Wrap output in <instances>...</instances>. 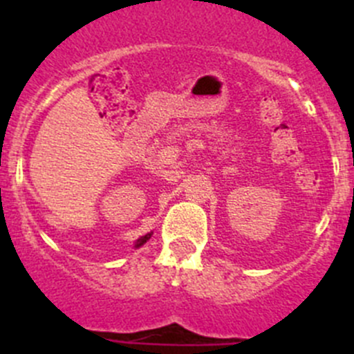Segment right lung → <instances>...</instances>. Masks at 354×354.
I'll return each mask as SVG.
<instances>
[{"mask_svg": "<svg viewBox=\"0 0 354 354\" xmlns=\"http://www.w3.org/2000/svg\"><path fill=\"white\" fill-rule=\"evenodd\" d=\"M151 236H152V231H151V233H147V234H145V236H140V238H138V240L135 241V248H140L142 245H145V243H147V241L151 240Z\"/></svg>", "mask_w": 354, "mask_h": 354, "instance_id": "obj_1", "label": "right lung"}]
</instances>
